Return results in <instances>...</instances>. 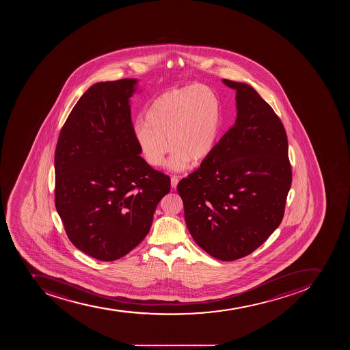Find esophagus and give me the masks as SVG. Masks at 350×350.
<instances>
[{
  "mask_svg": "<svg viewBox=\"0 0 350 350\" xmlns=\"http://www.w3.org/2000/svg\"><path fill=\"white\" fill-rule=\"evenodd\" d=\"M178 183H179V179L176 176H171V187L172 188L176 189V186H178Z\"/></svg>",
  "mask_w": 350,
  "mask_h": 350,
  "instance_id": "34e87169",
  "label": "esophagus"
}]
</instances>
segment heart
I'll return each instance as SVG.
<instances>
[{
  "instance_id": "b5f03b06",
  "label": "heart",
  "mask_w": 350,
  "mask_h": 350,
  "mask_svg": "<svg viewBox=\"0 0 350 350\" xmlns=\"http://www.w3.org/2000/svg\"><path fill=\"white\" fill-rule=\"evenodd\" d=\"M220 104L216 94L201 85L167 90L155 98L137 122L135 139L143 158L152 167L174 150L167 167L183 170L211 155L219 134ZM168 139L170 148L167 146Z\"/></svg>"
}]
</instances>
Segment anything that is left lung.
I'll return each instance as SVG.
<instances>
[{
    "label": "left lung",
    "mask_w": 350,
    "mask_h": 350,
    "mask_svg": "<svg viewBox=\"0 0 350 350\" xmlns=\"http://www.w3.org/2000/svg\"><path fill=\"white\" fill-rule=\"evenodd\" d=\"M223 83L236 90L235 124L176 189L192 239L229 262L260 247L281 224L292 170L275 111L250 85Z\"/></svg>",
    "instance_id": "left-lung-1"
}]
</instances>
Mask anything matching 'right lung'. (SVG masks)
Returning <instances> with one entry per match:
<instances>
[{
  "instance_id": "obj_1",
  "label": "right lung",
  "mask_w": 350,
  "mask_h": 350,
  "mask_svg": "<svg viewBox=\"0 0 350 350\" xmlns=\"http://www.w3.org/2000/svg\"><path fill=\"white\" fill-rule=\"evenodd\" d=\"M136 79L97 83L64 124L55 153V204L72 244L111 262L151 228L170 176L141 157L131 120Z\"/></svg>"
}]
</instances>
